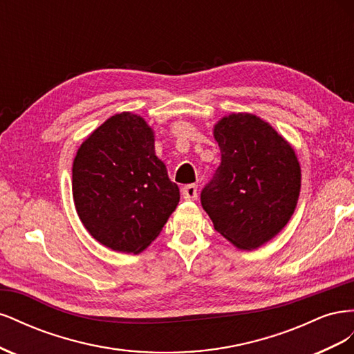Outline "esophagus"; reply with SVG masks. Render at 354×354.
<instances>
[{
	"mask_svg": "<svg viewBox=\"0 0 354 354\" xmlns=\"http://www.w3.org/2000/svg\"><path fill=\"white\" fill-rule=\"evenodd\" d=\"M181 195L186 201H195L198 198V186L196 185H187L181 189Z\"/></svg>",
	"mask_w": 354,
	"mask_h": 354,
	"instance_id": "34e87169",
	"label": "esophagus"
}]
</instances>
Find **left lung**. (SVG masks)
<instances>
[{"label":"left lung","instance_id":"1","mask_svg":"<svg viewBox=\"0 0 354 354\" xmlns=\"http://www.w3.org/2000/svg\"><path fill=\"white\" fill-rule=\"evenodd\" d=\"M221 151L201 202L223 238L239 250L272 241L292 217L301 167L294 147L260 116L238 112L214 125Z\"/></svg>","mask_w":354,"mask_h":354}]
</instances>
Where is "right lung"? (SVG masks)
Wrapping results in <instances>:
<instances>
[{"instance_id": "obj_1", "label": "right lung", "mask_w": 354, "mask_h": 354, "mask_svg": "<svg viewBox=\"0 0 354 354\" xmlns=\"http://www.w3.org/2000/svg\"><path fill=\"white\" fill-rule=\"evenodd\" d=\"M75 209L106 248L140 254L178 205V186L155 153V131L133 112L111 116L81 143L72 167Z\"/></svg>"}]
</instances>
